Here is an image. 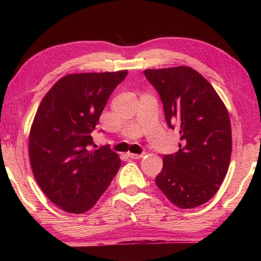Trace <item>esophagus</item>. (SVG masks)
Instances as JSON below:
<instances>
[{
	"instance_id": "esophagus-1",
	"label": "esophagus",
	"mask_w": 261,
	"mask_h": 261,
	"mask_svg": "<svg viewBox=\"0 0 261 261\" xmlns=\"http://www.w3.org/2000/svg\"><path fill=\"white\" fill-rule=\"evenodd\" d=\"M127 156L131 159H141L144 156V154H134V153H127Z\"/></svg>"
}]
</instances>
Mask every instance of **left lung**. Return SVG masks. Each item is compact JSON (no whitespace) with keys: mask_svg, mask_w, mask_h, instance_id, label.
I'll list each match as a JSON object with an SVG mask.
<instances>
[{"mask_svg":"<svg viewBox=\"0 0 261 261\" xmlns=\"http://www.w3.org/2000/svg\"><path fill=\"white\" fill-rule=\"evenodd\" d=\"M168 126L180 135L178 152L163 155L158 188L179 208L208 201L226 177L231 156L228 110L213 86L190 67L147 69Z\"/></svg>","mask_w":261,"mask_h":261,"instance_id":"obj_1","label":"left lung"}]
</instances>
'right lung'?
<instances>
[{
	"instance_id": "obj_1",
	"label": "right lung",
	"mask_w": 261,
	"mask_h": 261,
	"mask_svg": "<svg viewBox=\"0 0 261 261\" xmlns=\"http://www.w3.org/2000/svg\"><path fill=\"white\" fill-rule=\"evenodd\" d=\"M126 74H67L39 106L30 131V162L39 187L61 210L85 213L120 169V158L109 146H91L100 115Z\"/></svg>"
}]
</instances>
